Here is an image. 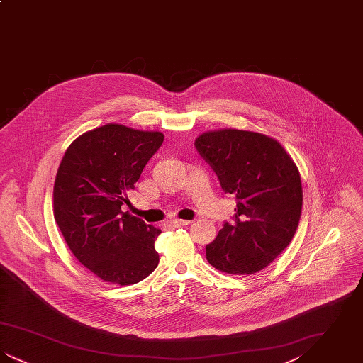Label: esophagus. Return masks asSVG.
<instances>
[{
  "label": "esophagus",
  "mask_w": 363,
  "mask_h": 363,
  "mask_svg": "<svg viewBox=\"0 0 363 363\" xmlns=\"http://www.w3.org/2000/svg\"><path fill=\"white\" fill-rule=\"evenodd\" d=\"M191 223V220H184V219H174L170 222V225L173 227H182V225H188Z\"/></svg>",
  "instance_id": "obj_1"
}]
</instances>
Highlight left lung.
I'll return each mask as SVG.
<instances>
[{
	"instance_id": "left-lung-1",
	"label": "left lung",
	"mask_w": 363,
	"mask_h": 363,
	"mask_svg": "<svg viewBox=\"0 0 363 363\" xmlns=\"http://www.w3.org/2000/svg\"><path fill=\"white\" fill-rule=\"evenodd\" d=\"M194 145L235 194L234 223H225L207 245L208 262L228 275H252L289 246L302 212L301 175L281 144L267 135L219 129L201 133Z\"/></svg>"
}]
</instances>
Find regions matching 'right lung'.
<instances>
[{"instance_id":"add662e5","label":"right lung","mask_w":363,"mask_h":363,"mask_svg":"<svg viewBox=\"0 0 363 363\" xmlns=\"http://www.w3.org/2000/svg\"><path fill=\"white\" fill-rule=\"evenodd\" d=\"M163 133L107 123L73 140L54 181L52 208L70 252L101 280L130 286L159 262L162 233L128 212V191L163 143Z\"/></svg>"}]
</instances>
